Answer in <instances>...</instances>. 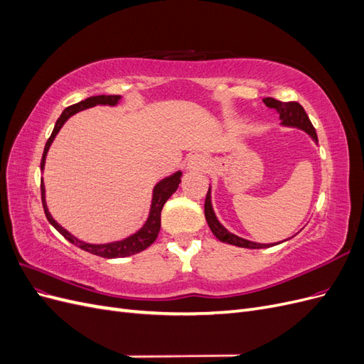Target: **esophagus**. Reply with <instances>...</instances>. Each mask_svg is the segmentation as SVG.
Wrapping results in <instances>:
<instances>
[{
  "instance_id": "esophagus-1",
  "label": "esophagus",
  "mask_w": 364,
  "mask_h": 364,
  "mask_svg": "<svg viewBox=\"0 0 364 364\" xmlns=\"http://www.w3.org/2000/svg\"><path fill=\"white\" fill-rule=\"evenodd\" d=\"M209 165V161L206 156L199 155V153H196V155L190 156L188 162H186V168L190 171H196V170H206V167Z\"/></svg>"
}]
</instances>
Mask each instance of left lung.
<instances>
[{"instance_id":"obj_1","label":"left lung","mask_w":364,"mask_h":364,"mask_svg":"<svg viewBox=\"0 0 364 364\" xmlns=\"http://www.w3.org/2000/svg\"><path fill=\"white\" fill-rule=\"evenodd\" d=\"M262 102L266 103L267 107L274 109V111L279 114V119H281L282 126L301 129V130L306 132V134L317 142L316 129L313 127L310 118H308L306 112L304 111V107L299 103H297V102H287V103H285V102H279V100H277V98H272V97L264 98ZM205 218L208 222V226L211 228L213 234L220 241H223V243L238 246V247H246V249H264V247L279 245V243L261 245V243H255V241H249V240L241 238V237H238L232 232H229V230L218 222L215 214H214V209H213V205H211V188L208 190L206 199H205Z\"/></svg>"}]
</instances>
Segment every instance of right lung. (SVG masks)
Masks as SVG:
<instances>
[{
	"label": "right lung",
	"mask_w": 364,
	"mask_h": 364,
	"mask_svg": "<svg viewBox=\"0 0 364 364\" xmlns=\"http://www.w3.org/2000/svg\"><path fill=\"white\" fill-rule=\"evenodd\" d=\"M121 100V95H95V97H90L86 98L83 102L75 103L73 106H68L65 111L62 112V115L58 118L56 124H54L53 129V134L48 138L46 149H43V155L41 159V170H43L46 167V158H47V153L48 149L51 146L53 139L56 138V135L59 134V130L62 129V126L65 124V121H67L70 117H73L74 114L83 111V109L87 107H94L97 105H102V106H117L118 102ZM181 178H182V171H176L174 174L168 176V178L162 179L161 182H158L155 185V188H153V197H151V206H150V213H149V218L147 222L144 223L138 232H135L134 235H130L124 240H119V241H114V243H106V245H91V243H86V241H82L77 237H74L73 234H70L67 229H63L56 220H54L48 211L47 208V202H46V186H43V181L41 179V194H42V205H43V211H46L47 220L50 222L51 226L56 228V230L67 238L70 243H73L74 246L80 247L82 250H86L92 253V255L97 257H103V258H124V257H130V255H135L138 252H142L144 249H147L150 245H153V241L156 240L158 234H159V229H161V211L167 202L171 194L178 190V186L181 183Z\"/></svg>",
	"instance_id": "1"
}]
</instances>
